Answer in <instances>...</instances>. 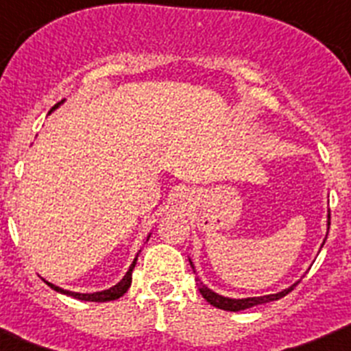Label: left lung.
I'll use <instances>...</instances> for the list:
<instances>
[{
    "label": "left lung",
    "mask_w": 351,
    "mask_h": 351,
    "mask_svg": "<svg viewBox=\"0 0 351 351\" xmlns=\"http://www.w3.org/2000/svg\"><path fill=\"white\" fill-rule=\"evenodd\" d=\"M328 226H330V210L327 213V234H328ZM325 239H324V243H322V246L325 244ZM190 265H191V269H193V272H197V269H195V263L191 262V258H190ZM299 283H300V280L295 281L293 285H290L288 288H285V290L276 291V293H269V295L232 299V297H225V295H221V293H216L214 290H210V288L207 287V285L204 283V281L197 276L198 290H200V293H202L204 299H206L210 306H214V308L225 309V311H243V309L253 308V306H258V304H265V302H271V300H278V299H281V297L287 295V293H290V291L293 290V288H295Z\"/></svg>",
    "instance_id": "obj_1"
}]
</instances>
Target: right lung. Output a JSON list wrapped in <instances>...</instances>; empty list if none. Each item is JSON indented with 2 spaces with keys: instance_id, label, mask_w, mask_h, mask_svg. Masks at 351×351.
Masks as SVG:
<instances>
[{
  "instance_id": "1",
  "label": "right lung",
  "mask_w": 351,
  "mask_h": 351,
  "mask_svg": "<svg viewBox=\"0 0 351 351\" xmlns=\"http://www.w3.org/2000/svg\"><path fill=\"white\" fill-rule=\"evenodd\" d=\"M63 101H64V100H63ZM63 101H60V104H58V105H54V107L51 108V112H49V114H52V112H54L56 108L60 107V105L63 104ZM149 237H151V232H149V234H147V237H145V243H147V241H149ZM138 255H141V251H138V253H137V256H135V258H133L132 265H130V269H128V271H126V274L123 276V280H121L119 283H117V285H114V287L107 288V290H101V291H93V293H80V291H71V290H64V288L58 287V285H54V283H49L47 280H43V281H45V283H47L49 287L52 288V290L60 291V293H64V295H68V297H73V299H79V300H88V302H108V300H116V299H119L121 295H125L126 291H128L130 285H132V272H133V269H135V263H137V258H138Z\"/></svg>"
}]
</instances>
